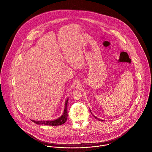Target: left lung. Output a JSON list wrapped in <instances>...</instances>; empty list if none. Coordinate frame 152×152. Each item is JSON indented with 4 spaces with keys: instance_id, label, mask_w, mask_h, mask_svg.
I'll use <instances>...</instances> for the list:
<instances>
[{
    "instance_id": "obj_1",
    "label": "left lung",
    "mask_w": 152,
    "mask_h": 152,
    "mask_svg": "<svg viewBox=\"0 0 152 152\" xmlns=\"http://www.w3.org/2000/svg\"><path fill=\"white\" fill-rule=\"evenodd\" d=\"M91 114H92V113H91ZM94 117H95V118H97V117H95V116H94ZM97 119H98V120H100H100H101V121H103V120H99V118H97Z\"/></svg>"
}]
</instances>
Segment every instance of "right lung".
Returning a JSON list of instances; mask_svg holds the SVG:
<instances>
[{"instance_id":"1","label":"right lung","mask_w":152,"mask_h":152,"mask_svg":"<svg viewBox=\"0 0 152 152\" xmlns=\"http://www.w3.org/2000/svg\"><path fill=\"white\" fill-rule=\"evenodd\" d=\"M68 99L66 100L65 104V108L63 115L59 117V118L53 120V121H37L34 120H32L33 122L37 124H45V125H49V126H59L64 124L67 120L68 117V112H67V105H68Z\"/></svg>"}]
</instances>
